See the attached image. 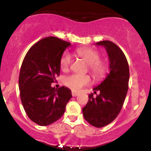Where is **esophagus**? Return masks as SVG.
Returning a JSON list of instances; mask_svg holds the SVG:
<instances>
[{"label": "esophagus", "instance_id": "1", "mask_svg": "<svg viewBox=\"0 0 151 151\" xmlns=\"http://www.w3.org/2000/svg\"><path fill=\"white\" fill-rule=\"evenodd\" d=\"M71 94H72L73 96H79L80 93L75 92V91H72V92H71Z\"/></svg>", "mask_w": 151, "mask_h": 151}]
</instances>
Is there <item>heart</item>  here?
I'll return each instance as SVG.
<instances>
[{"mask_svg":"<svg viewBox=\"0 0 151 151\" xmlns=\"http://www.w3.org/2000/svg\"><path fill=\"white\" fill-rule=\"evenodd\" d=\"M75 54L88 64V70L95 80H102L106 76L107 66L100 60V54L98 51L90 47H80L75 50ZM71 63V57L69 53L65 52L60 60V68L63 71H68ZM91 83V77L87 74H72L63 78V83L72 91H79L83 86Z\"/></svg>","mask_w":151,"mask_h":151,"instance_id":"heart-1","label":"heart"}]
</instances>
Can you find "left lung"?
Instances as JSON below:
<instances>
[{
	"label": "left lung",
	"mask_w": 151,
	"mask_h": 151,
	"mask_svg": "<svg viewBox=\"0 0 151 151\" xmlns=\"http://www.w3.org/2000/svg\"><path fill=\"white\" fill-rule=\"evenodd\" d=\"M104 46L109 59L110 72L102 83L93 88V97L88 96V101L83 107L84 118L92 126L104 127L114 121L121 112L129 89V68L127 59L119 47L110 41L97 42Z\"/></svg>",
	"instance_id": "left-lung-1"
}]
</instances>
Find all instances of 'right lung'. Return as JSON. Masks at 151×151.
<instances>
[{
  "instance_id": "obj_1",
  "label": "right lung",
  "mask_w": 151,
  "mask_h": 151,
  "mask_svg": "<svg viewBox=\"0 0 151 151\" xmlns=\"http://www.w3.org/2000/svg\"><path fill=\"white\" fill-rule=\"evenodd\" d=\"M71 43L57 37H47L33 45L25 55L19 76L22 106L28 118L39 126H48L61 118L72 97L70 89H55L60 71V60Z\"/></svg>"
}]
</instances>
